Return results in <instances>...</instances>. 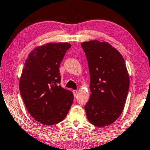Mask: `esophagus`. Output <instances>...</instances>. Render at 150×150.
I'll use <instances>...</instances> for the list:
<instances>
[{"label":"esophagus","instance_id":"esophagus-1","mask_svg":"<svg viewBox=\"0 0 150 150\" xmlns=\"http://www.w3.org/2000/svg\"><path fill=\"white\" fill-rule=\"evenodd\" d=\"M77 90H73V96L74 97L77 96Z\"/></svg>","mask_w":150,"mask_h":150}]
</instances>
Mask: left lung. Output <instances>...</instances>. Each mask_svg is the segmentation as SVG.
<instances>
[{"label": "left lung", "mask_w": 150, "mask_h": 150, "mask_svg": "<svg viewBox=\"0 0 150 150\" xmlns=\"http://www.w3.org/2000/svg\"><path fill=\"white\" fill-rule=\"evenodd\" d=\"M90 74L89 101L85 106L91 124L105 127L115 122L124 109L129 77L123 56L108 42H82Z\"/></svg>", "instance_id": "obj_1"}]
</instances>
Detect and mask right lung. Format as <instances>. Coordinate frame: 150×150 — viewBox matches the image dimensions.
Masks as SVG:
<instances>
[{
  "label": "right lung",
  "mask_w": 150,
  "mask_h": 150,
  "mask_svg": "<svg viewBox=\"0 0 150 150\" xmlns=\"http://www.w3.org/2000/svg\"><path fill=\"white\" fill-rule=\"evenodd\" d=\"M71 46L67 42L38 46L24 64L19 80L21 96L30 115L45 125L62 122L72 105V92L59 85V67Z\"/></svg>",
  "instance_id": "obj_1"
}]
</instances>
